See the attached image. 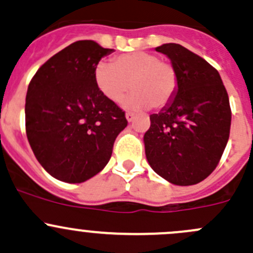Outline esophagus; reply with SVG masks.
<instances>
[{"instance_id": "esophagus-1", "label": "esophagus", "mask_w": 253, "mask_h": 253, "mask_svg": "<svg viewBox=\"0 0 253 253\" xmlns=\"http://www.w3.org/2000/svg\"><path fill=\"white\" fill-rule=\"evenodd\" d=\"M126 119H127V121H128V122L133 121V119H134L133 112H126Z\"/></svg>"}]
</instances>
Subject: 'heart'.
<instances>
[{"label":"heart","instance_id":"obj_1","mask_svg":"<svg viewBox=\"0 0 253 253\" xmlns=\"http://www.w3.org/2000/svg\"><path fill=\"white\" fill-rule=\"evenodd\" d=\"M94 82L112 103H121L131 86L133 93L126 100L127 108L162 109L174 99L178 75L172 63L160 60L155 53L134 51L116 56L112 63H96Z\"/></svg>","mask_w":253,"mask_h":253}]
</instances>
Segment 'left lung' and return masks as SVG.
Returning a JSON list of instances; mask_svg holds the SVG:
<instances>
[{
	"label": "left lung",
	"mask_w": 253,
	"mask_h": 253,
	"mask_svg": "<svg viewBox=\"0 0 253 253\" xmlns=\"http://www.w3.org/2000/svg\"><path fill=\"white\" fill-rule=\"evenodd\" d=\"M170 58L178 75L174 99L150 115L144 134L152 169L178 186L196 185L219 164L230 134L229 96L218 71L178 44L155 47Z\"/></svg>",
	"instance_id": "obj_1"
}]
</instances>
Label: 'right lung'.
Returning <instances> with one entry per match:
<instances>
[{"label":"right lung","mask_w":253,"mask_h":253,"mask_svg":"<svg viewBox=\"0 0 253 253\" xmlns=\"http://www.w3.org/2000/svg\"><path fill=\"white\" fill-rule=\"evenodd\" d=\"M112 51L93 40L73 42L48 58L28 86V141L42 167L63 182H84L100 172L127 126L125 111L94 82V67Z\"/></svg>","instance_id":"add662e5"}]
</instances>
